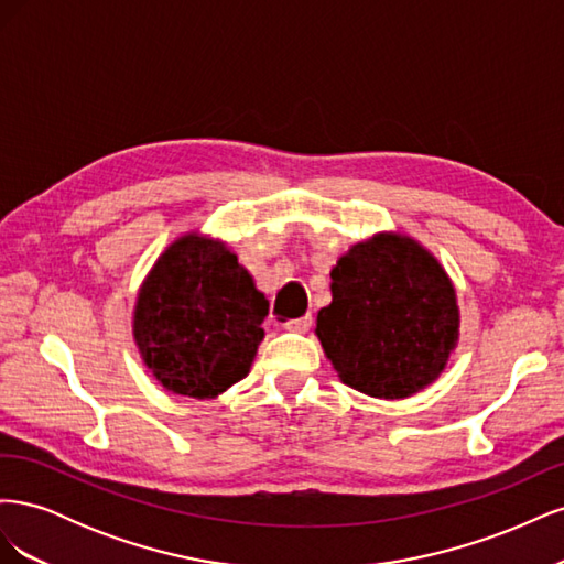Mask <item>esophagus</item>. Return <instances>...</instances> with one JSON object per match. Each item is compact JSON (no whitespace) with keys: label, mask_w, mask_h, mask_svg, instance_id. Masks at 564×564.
Returning <instances> with one entry per match:
<instances>
[{"label":"esophagus","mask_w":564,"mask_h":564,"mask_svg":"<svg viewBox=\"0 0 564 564\" xmlns=\"http://www.w3.org/2000/svg\"><path fill=\"white\" fill-rule=\"evenodd\" d=\"M284 327L289 332H308L313 327V315H303V317H296V319H289V322H284Z\"/></svg>","instance_id":"1"}]
</instances>
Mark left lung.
I'll use <instances>...</instances> for the list:
<instances>
[{
	"label": "left lung",
	"mask_w": 564,
	"mask_h": 564,
	"mask_svg": "<svg viewBox=\"0 0 564 564\" xmlns=\"http://www.w3.org/2000/svg\"><path fill=\"white\" fill-rule=\"evenodd\" d=\"M332 294L315 332L340 381L392 400L440 377L458 338V308L429 251L392 235L355 245L332 270Z\"/></svg>",
	"instance_id": "left-lung-1"
}]
</instances>
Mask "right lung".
Listing matches in <instances>:
<instances>
[{"label":"right lung","instance_id":"obj_1","mask_svg":"<svg viewBox=\"0 0 564 564\" xmlns=\"http://www.w3.org/2000/svg\"><path fill=\"white\" fill-rule=\"evenodd\" d=\"M265 315L268 299L237 256L187 235L145 280L133 334L166 390L204 400L247 377Z\"/></svg>","mask_w":564,"mask_h":564}]
</instances>
